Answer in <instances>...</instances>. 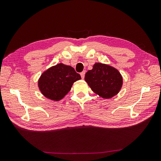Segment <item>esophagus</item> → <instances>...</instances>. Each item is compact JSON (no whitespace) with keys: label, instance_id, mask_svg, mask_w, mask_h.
I'll use <instances>...</instances> for the list:
<instances>
[{"label":"esophagus","instance_id":"esophagus-1","mask_svg":"<svg viewBox=\"0 0 161 161\" xmlns=\"http://www.w3.org/2000/svg\"><path fill=\"white\" fill-rule=\"evenodd\" d=\"M80 75H81V79H82V80H84V76H85V71H83L82 72H81L80 73Z\"/></svg>","mask_w":161,"mask_h":161}]
</instances>
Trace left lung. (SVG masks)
Returning a JSON list of instances; mask_svg holds the SVG:
<instances>
[{
    "instance_id": "obj_1",
    "label": "left lung",
    "mask_w": 161,
    "mask_h": 161,
    "mask_svg": "<svg viewBox=\"0 0 161 161\" xmlns=\"http://www.w3.org/2000/svg\"><path fill=\"white\" fill-rule=\"evenodd\" d=\"M84 80L94 93L105 99L118 94L123 83L118 70L102 63L95 64L93 69L86 73Z\"/></svg>"
}]
</instances>
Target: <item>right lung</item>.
<instances>
[{"mask_svg": "<svg viewBox=\"0 0 161 161\" xmlns=\"http://www.w3.org/2000/svg\"><path fill=\"white\" fill-rule=\"evenodd\" d=\"M80 79V75L75 72L74 68L60 63L43 73L38 85L45 97L58 101L69 92L73 83Z\"/></svg>", "mask_w": 161, "mask_h": 161, "instance_id": "1", "label": "right lung"}]
</instances>
